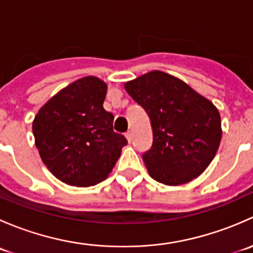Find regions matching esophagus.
<instances>
[{
  "mask_svg": "<svg viewBox=\"0 0 253 253\" xmlns=\"http://www.w3.org/2000/svg\"><path fill=\"white\" fill-rule=\"evenodd\" d=\"M125 136H126V138H127V141H128L129 143H131L132 142V133H131V132H126V134H125Z\"/></svg>",
  "mask_w": 253,
  "mask_h": 253,
  "instance_id": "34e87169",
  "label": "esophagus"
}]
</instances>
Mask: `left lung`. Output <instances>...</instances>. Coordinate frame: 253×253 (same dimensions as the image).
<instances>
[{"instance_id": "1", "label": "left lung", "mask_w": 253, "mask_h": 253, "mask_svg": "<svg viewBox=\"0 0 253 253\" xmlns=\"http://www.w3.org/2000/svg\"><path fill=\"white\" fill-rule=\"evenodd\" d=\"M125 86L149 115L153 144L142 154L149 175L158 182L176 186L202 174L221 139L215 106L185 82L160 71Z\"/></svg>"}]
</instances>
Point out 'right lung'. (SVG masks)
<instances>
[{
    "label": "right lung",
    "instance_id": "obj_1",
    "mask_svg": "<svg viewBox=\"0 0 253 253\" xmlns=\"http://www.w3.org/2000/svg\"><path fill=\"white\" fill-rule=\"evenodd\" d=\"M106 84L95 77L73 82L40 109L33 122L35 145L51 174L71 186L108 177L127 144L103 108Z\"/></svg>",
    "mask_w": 253,
    "mask_h": 253
}]
</instances>
